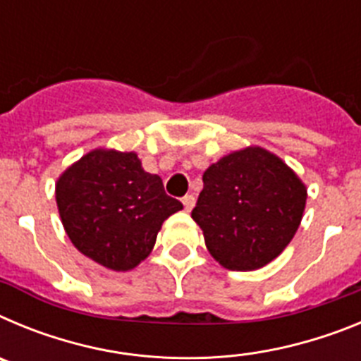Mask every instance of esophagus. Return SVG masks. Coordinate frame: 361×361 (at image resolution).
Masks as SVG:
<instances>
[{
	"label": "esophagus",
	"mask_w": 361,
	"mask_h": 361,
	"mask_svg": "<svg viewBox=\"0 0 361 361\" xmlns=\"http://www.w3.org/2000/svg\"><path fill=\"white\" fill-rule=\"evenodd\" d=\"M183 204H184V208H186V212H191V208L195 206V197H193V195H184L183 197Z\"/></svg>",
	"instance_id": "esophagus-1"
}]
</instances>
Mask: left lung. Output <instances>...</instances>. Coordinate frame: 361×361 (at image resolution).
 I'll return each mask as SVG.
<instances>
[{
	"label": "left lung",
	"mask_w": 361,
	"mask_h": 361,
	"mask_svg": "<svg viewBox=\"0 0 361 361\" xmlns=\"http://www.w3.org/2000/svg\"><path fill=\"white\" fill-rule=\"evenodd\" d=\"M191 212L206 247L226 269L253 271L279 257L295 237L307 190L262 148L229 153L202 175Z\"/></svg>",
	"instance_id": "8db88e82"
}]
</instances>
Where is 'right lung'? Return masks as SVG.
<instances>
[{"instance_id": "add662e5", "label": "right lung", "mask_w": 361, "mask_h": 361, "mask_svg": "<svg viewBox=\"0 0 361 361\" xmlns=\"http://www.w3.org/2000/svg\"><path fill=\"white\" fill-rule=\"evenodd\" d=\"M56 200L72 244L114 271L145 260L162 222L183 209L135 153L114 149H94L70 166L57 180Z\"/></svg>"}]
</instances>
